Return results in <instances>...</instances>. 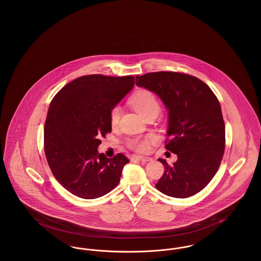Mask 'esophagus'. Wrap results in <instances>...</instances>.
I'll return each mask as SVG.
<instances>
[{
    "instance_id": "1",
    "label": "esophagus",
    "mask_w": 261,
    "mask_h": 261,
    "mask_svg": "<svg viewBox=\"0 0 261 261\" xmlns=\"http://www.w3.org/2000/svg\"><path fill=\"white\" fill-rule=\"evenodd\" d=\"M134 160L140 161V162H144V163L152 161V159H151V158H149V156H145V155H135V156H134Z\"/></svg>"
}]
</instances>
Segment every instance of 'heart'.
Returning <instances> with one entry per match:
<instances>
[{"label": "heart", "mask_w": 261, "mask_h": 261, "mask_svg": "<svg viewBox=\"0 0 261 261\" xmlns=\"http://www.w3.org/2000/svg\"><path fill=\"white\" fill-rule=\"evenodd\" d=\"M132 107L139 112L144 118L150 114H159L161 112V105L155 96L149 90H140L136 92L130 99ZM121 115V108L119 106L113 107L110 112V121L112 127L117 126L119 123ZM154 141L151 136L143 138H133L128 140L127 145L130 149H134L139 152H145L149 149V144Z\"/></svg>", "instance_id": "1"}]
</instances>
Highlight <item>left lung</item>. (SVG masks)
Returning <instances> with one entry per match:
<instances>
[{
	"label": "left lung",
	"instance_id": "1",
	"mask_svg": "<svg viewBox=\"0 0 261 261\" xmlns=\"http://www.w3.org/2000/svg\"><path fill=\"white\" fill-rule=\"evenodd\" d=\"M136 85L155 93L168 110L165 149L178 160L164 166L156 189L169 197L196 195L214 177L223 158L225 124L219 100L195 76L161 71L136 76Z\"/></svg>",
	"mask_w": 261,
	"mask_h": 261
}]
</instances>
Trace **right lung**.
<instances>
[{
    "instance_id": "obj_1",
    "label": "right lung",
    "mask_w": 261,
    "mask_h": 261,
    "mask_svg": "<svg viewBox=\"0 0 261 261\" xmlns=\"http://www.w3.org/2000/svg\"><path fill=\"white\" fill-rule=\"evenodd\" d=\"M134 87V76H81L50 101L44 127V149L59 183L82 199H97L118 185L129 160L98 152L112 132L110 112Z\"/></svg>"
}]
</instances>
